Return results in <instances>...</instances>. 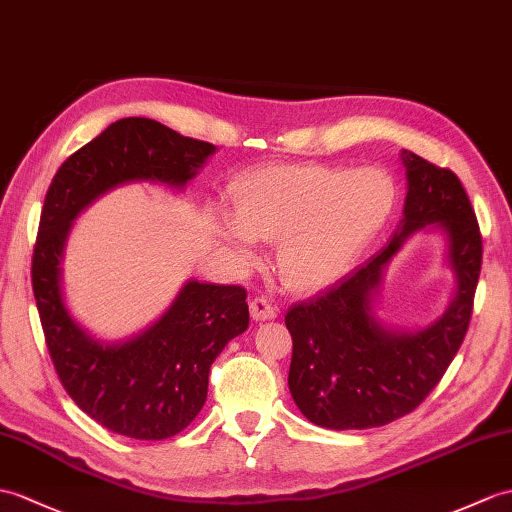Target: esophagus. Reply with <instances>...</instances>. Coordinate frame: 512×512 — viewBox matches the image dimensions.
<instances>
[{
    "label": "esophagus",
    "instance_id": "1",
    "mask_svg": "<svg viewBox=\"0 0 512 512\" xmlns=\"http://www.w3.org/2000/svg\"><path fill=\"white\" fill-rule=\"evenodd\" d=\"M251 316L255 320H270V318L277 316V307L270 303L268 296L257 294L255 299L251 301Z\"/></svg>",
    "mask_w": 512,
    "mask_h": 512
}]
</instances>
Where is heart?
<instances>
[{
  "label": "heart",
  "mask_w": 512,
  "mask_h": 512,
  "mask_svg": "<svg viewBox=\"0 0 512 512\" xmlns=\"http://www.w3.org/2000/svg\"><path fill=\"white\" fill-rule=\"evenodd\" d=\"M397 183L382 168L272 165L233 187L235 216L218 231L237 257H255L257 237L281 240L279 270L294 290L334 283L397 205Z\"/></svg>",
  "instance_id": "1"
}]
</instances>
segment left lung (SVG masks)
<instances>
[{"label":"left lung","instance_id":"left-lung-1","mask_svg":"<svg viewBox=\"0 0 512 512\" xmlns=\"http://www.w3.org/2000/svg\"><path fill=\"white\" fill-rule=\"evenodd\" d=\"M408 196L403 227L368 264L310 301L292 305L288 386L307 419L329 430H366L419 408L456 358L473 314L482 268V233L460 178L406 152ZM448 231L459 296L432 327L392 335L370 312V294L402 240L425 223Z\"/></svg>","mask_w":512,"mask_h":512}]
</instances>
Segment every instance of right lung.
Masks as SVG:
<instances>
[{"instance_id":"obj_1","label":"right lung","mask_w":512,"mask_h":512,"mask_svg":"<svg viewBox=\"0 0 512 512\" xmlns=\"http://www.w3.org/2000/svg\"><path fill=\"white\" fill-rule=\"evenodd\" d=\"M216 150L148 117H124L76 150L45 194L32 253V290L56 375L76 406L115 434L163 441L205 406L209 368L248 327L242 285L189 281L157 325L102 344L65 310L61 255L69 224L93 198L128 181L183 187Z\"/></svg>"}]
</instances>
